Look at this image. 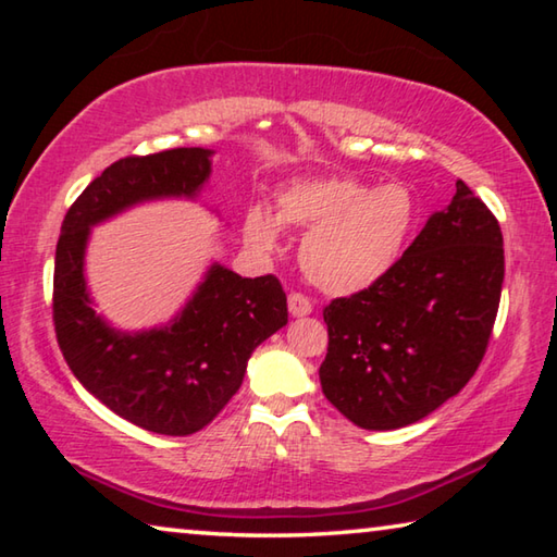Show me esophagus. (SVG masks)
I'll use <instances>...</instances> for the list:
<instances>
[{
    "mask_svg": "<svg viewBox=\"0 0 557 557\" xmlns=\"http://www.w3.org/2000/svg\"><path fill=\"white\" fill-rule=\"evenodd\" d=\"M287 305H289L292 317H307V314H312V309H314L312 301H309V297L301 295V292H292Z\"/></svg>",
    "mask_w": 557,
    "mask_h": 557,
    "instance_id": "esophagus-1",
    "label": "esophagus"
}]
</instances>
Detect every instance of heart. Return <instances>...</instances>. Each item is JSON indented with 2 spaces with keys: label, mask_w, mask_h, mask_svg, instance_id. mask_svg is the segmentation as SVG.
I'll return each instance as SVG.
<instances>
[{
  "label": "heart",
  "mask_w": 557,
  "mask_h": 557,
  "mask_svg": "<svg viewBox=\"0 0 557 557\" xmlns=\"http://www.w3.org/2000/svg\"><path fill=\"white\" fill-rule=\"evenodd\" d=\"M275 215L282 225L307 231L299 248L305 275L317 287L346 295L391 270L414 228L418 206L400 182L369 188L356 178H299L280 188ZM277 221L260 206L248 209L245 240L275 248Z\"/></svg>",
  "instance_id": "heart-1"
}]
</instances>
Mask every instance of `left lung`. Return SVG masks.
I'll return each instance as SVG.
<instances>
[{
  "instance_id": "left-lung-1",
  "label": "left lung",
  "mask_w": 557,
  "mask_h": 557,
  "mask_svg": "<svg viewBox=\"0 0 557 557\" xmlns=\"http://www.w3.org/2000/svg\"><path fill=\"white\" fill-rule=\"evenodd\" d=\"M502 285V225L457 182L388 272L324 307L326 400L363 430H398L437 410L482 363Z\"/></svg>"
}]
</instances>
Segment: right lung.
Masks as SVG:
<instances>
[{
    "instance_id": "add662e5",
    "label": "right lung",
    "mask_w": 557,
    "mask_h": 557,
    "mask_svg": "<svg viewBox=\"0 0 557 557\" xmlns=\"http://www.w3.org/2000/svg\"><path fill=\"white\" fill-rule=\"evenodd\" d=\"M211 149L176 147L117 159L65 213L53 268V326L61 354L86 391L132 425L184 437L203 430L238 393L256 346L287 324L275 275L240 277L213 265L172 324L122 334L92 312L83 256L90 225L132 203L196 196Z\"/></svg>"
}]
</instances>
